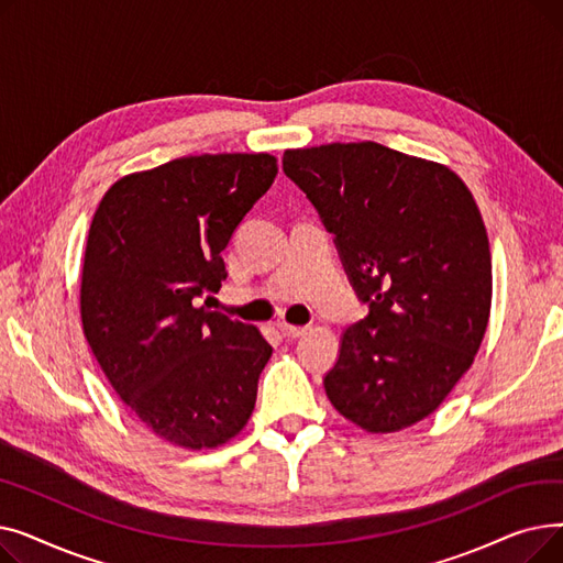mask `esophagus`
<instances>
[{"mask_svg": "<svg viewBox=\"0 0 563 563\" xmlns=\"http://www.w3.org/2000/svg\"><path fill=\"white\" fill-rule=\"evenodd\" d=\"M278 331L283 333V338H287V340H294V338H301V335H306L308 333V329L306 327H291V323H278Z\"/></svg>", "mask_w": 563, "mask_h": 563, "instance_id": "esophagus-1", "label": "esophagus"}]
</instances>
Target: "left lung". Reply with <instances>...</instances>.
<instances>
[{
    "label": "left lung",
    "instance_id": "1",
    "mask_svg": "<svg viewBox=\"0 0 563 563\" xmlns=\"http://www.w3.org/2000/svg\"><path fill=\"white\" fill-rule=\"evenodd\" d=\"M283 170L335 234L369 306L323 376L331 404L369 433L424 420L488 327L493 266L475 198L452 168L374 141L285 151Z\"/></svg>",
    "mask_w": 563,
    "mask_h": 563
}]
</instances>
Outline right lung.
<instances>
[{
  "label": "right lung",
  "instance_id": "add662e5",
  "mask_svg": "<svg viewBox=\"0 0 563 563\" xmlns=\"http://www.w3.org/2000/svg\"><path fill=\"white\" fill-rule=\"evenodd\" d=\"M276 173L266 153L180 157L121 177L93 214L84 335L118 397L175 448L214 450L255 408L269 342L196 301L221 289V251Z\"/></svg>",
  "mask_w": 563,
  "mask_h": 563
}]
</instances>
